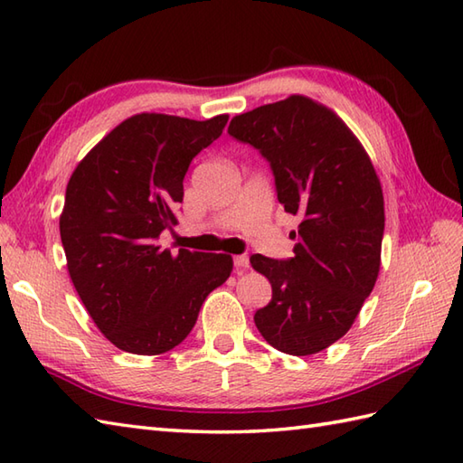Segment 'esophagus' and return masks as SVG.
<instances>
[{"mask_svg":"<svg viewBox=\"0 0 463 463\" xmlns=\"http://www.w3.org/2000/svg\"><path fill=\"white\" fill-rule=\"evenodd\" d=\"M234 269H237L239 274L247 272V269H249V257H247V254H239V257H234Z\"/></svg>","mask_w":463,"mask_h":463,"instance_id":"34e87169","label":"esophagus"}]
</instances>
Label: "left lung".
<instances>
[{"mask_svg": "<svg viewBox=\"0 0 463 463\" xmlns=\"http://www.w3.org/2000/svg\"><path fill=\"white\" fill-rule=\"evenodd\" d=\"M229 133L270 163L279 203L300 216L294 257L252 254L272 287L254 314L262 338L292 356L340 340L376 284L383 237V194L368 153L348 125L310 97L232 117Z\"/></svg>", "mask_w": 463, "mask_h": 463, "instance_id": "obj_1", "label": "left lung"}]
</instances>
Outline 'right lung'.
Segmentation results:
<instances>
[{
    "instance_id": "add662e5",
    "label": "right lung",
    "mask_w": 463,
    "mask_h": 463,
    "mask_svg": "<svg viewBox=\"0 0 463 463\" xmlns=\"http://www.w3.org/2000/svg\"><path fill=\"white\" fill-rule=\"evenodd\" d=\"M229 115L194 121L139 113L107 133L67 183L59 232L73 287L105 338L143 356L189 336L204 298L231 277L229 254H173L156 242L179 222L183 179Z\"/></svg>"
}]
</instances>
